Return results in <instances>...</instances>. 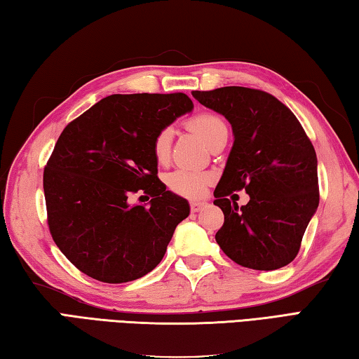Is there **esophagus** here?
Here are the masks:
<instances>
[{"label":"esophagus","mask_w":359,"mask_h":359,"mask_svg":"<svg viewBox=\"0 0 359 359\" xmlns=\"http://www.w3.org/2000/svg\"><path fill=\"white\" fill-rule=\"evenodd\" d=\"M206 206V203L205 201H198V200H194V201H191V211L192 212H200L203 208Z\"/></svg>","instance_id":"esophagus-1"}]
</instances>
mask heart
<instances>
[{"instance_id": "heart-1", "label": "heart", "mask_w": 359, "mask_h": 359, "mask_svg": "<svg viewBox=\"0 0 359 359\" xmlns=\"http://www.w3.org/2000/svg\"><path fill=\"white\" fill-rule=\"evenodd\" d=\"M187 123L208 145L211 144L219 134L228 131L226 123L223 121V118L215 116L212 112H200L189 120ZM172 137L173 133L170 128H164V130H161L156 134V137L153 140V154L156 161L165 162L168 159L172 147ZM209 180H211V175L206 172L192 170V168H177V170L168 173L165 178L167 186L170 187V191L182 195V197L191 198L203 195Z\"/></svg>"}]
</instances>
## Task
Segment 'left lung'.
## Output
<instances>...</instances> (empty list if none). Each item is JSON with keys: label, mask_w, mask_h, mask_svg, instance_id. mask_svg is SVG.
I'll use <instances>...</instances> for the list:
<instances>
[{"label": "left lung", "mask_w": 359, "mask_h": 359, "mask_svg": "<svg viewBox=\"0 0 359 359\" xmlns=\"http://www.w3.org/2000/svg\"><path fill=\"white\" fill-rule=\"evenodd\" d=\"M192 95L222 114L234 134L214 191V205L225 215L215 241L242 267L287 266L319 206L317 156L305 130L289 107L267 92L229 86ZM242 188L250 201L238 207L232 192Z\"/></svg>", "instance_id": "left-lung-1"}]
</instances>
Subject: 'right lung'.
<instances>
[{
	"label": "right lung",
	"mask_w": 359,
	"mask_h": 359,
	"mask_svg": "<svg viewBox=\"0 0 359 359\" xmlns=\"http://www.w3.org/2000/svg\"><path fill=\"white\" fill-rule=\"evenodd\" d=\"M192 109L186 93H117L59 136L43 172L48 226L65 258L90 278L128 283L164 258L191 208L158 178L153 140ZM137 191L152 197L148 207L130 205Z\"/></svg>",
	"instance_id": "obj_1"
}]
</instances>
